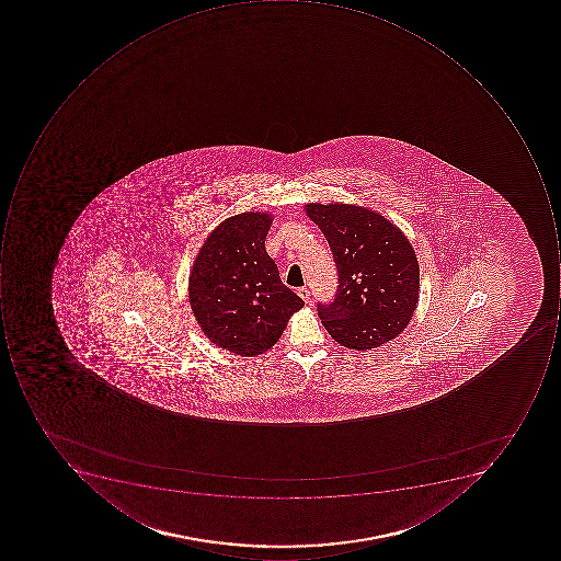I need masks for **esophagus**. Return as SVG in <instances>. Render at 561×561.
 <instances>
[{
    "label": "esophagus",
    "mask_w": 561,
    "mask_h": 561,
    "mask_svg": "<svg viewBox=\"0 0 561 561\" xmlns=\"http://www.w3.org/2000/svg\"><path fill=\"white\" fill-rule=\"evenodd\" d=\"M297 294H298V297H300L301 300L305 301V304H310V289L305 288V286H304V288H298Z\"/></svg>",
    "instance_id": "1"
}]
</instances>
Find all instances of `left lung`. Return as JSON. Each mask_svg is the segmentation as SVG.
I'll return each mask as SVG.
<instances>
[{"mask_svg":"<svg viewBox=\"0 0 561 561\" xmlns=\"http://www.w3.org/2000/svg\"><path fill=\"white\" fill-rule=\"evenodd\" d=\"M337 264L339 286L330 304L317 305L333 341L355 351L398 337L416 310L420 266L407 236L366 207L307 204Z\"/></svg>","mask_w":561,"mask_h":561,"instance_id":"left-lung-1","label":"left lung"}]
</instances>
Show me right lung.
Instances as JSON below:
<instances>
[{
	"label": "right lung",
	"instance_id": "obj_1",
	"mask_svg": "<svg viewBox=\"0 0 561 561\" xmlns=\"http://www.w3.org/2000/svg\"><path fill=\"white\" fill-rule=\"evenodd\" d=\"M272 216L242 213L206 239L188 278L192 311L213 344L242 357L263 354L282 337L289 317L304 307L279 278L264 239Z\"/></svg>",
	"mask_w": 561,
	"mask_h": 561
}]
</instances>
